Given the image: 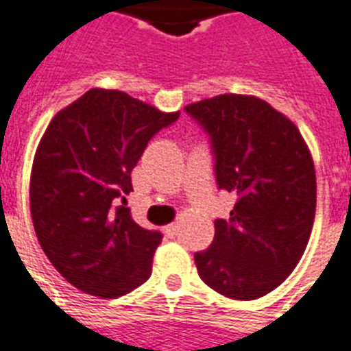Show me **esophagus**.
<instances>
[{
    "instance_id": "esophagus-1",
    "label": "esophagus",
    "mask_w": 351,
    "mask_h": 351,
    "mask_svg": "<svg viewBox=\"0 0 351 351\" xmlns=\"http://www.w3.org/2000/svg\"><path fill=\"white\" fill-rule=\"evenodd\" d=\"M164 230H166L167 236H171V238H173V236L178 234V223H169Z\"/></svg>"
}]
</instances>
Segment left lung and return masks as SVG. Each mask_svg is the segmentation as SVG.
Here are the masks:
<instances>
[{"label":"left lung","mask_w":351,"mask_h":351,"mask_svg":"<svg viewBox=\"0 0 351 351\" xmlns=\"http://www.w3.org/2000/svg\"><path fill=\"white\" fill-rule=\"evenodd\" d=\"M210 136L216 184L236 193L229 220L195 254L202 281L240 301L263 298L292 274L315 218L314 160L289 117L252 95L204 99L185 106Z\"/></svg>","instance_id":"left-lung-1"}]
</instances>
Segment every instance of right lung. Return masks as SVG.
<instances>
[{
  "instance_id": "right-lung-1",
  "label": "right lung",
  "mask_w": 351,
  "mask_h": 351,
  "mask_svg": "<svg viewBox=\"0 0 351 351\" xmlns=\"http://www.w3.org/2000/svg\"><path fill=\"white\" fill-rule=\"evenodd\" d=\"M178 117L92 88L48 124L34 156L30 213L41 249L75 289L111 299L151 276L162 234L135 223L124 205L147 142Z\"/></svg>"
}]
</instances>
